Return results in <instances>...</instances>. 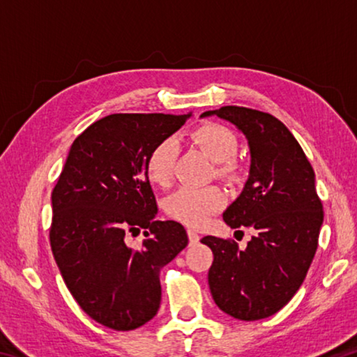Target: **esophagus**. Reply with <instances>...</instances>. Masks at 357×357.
Listing matches in <instances>:
<instances>
[{
	"label": "esophagus",
	"mask_w": 357,
	"mask_h": 357,
	"mask_svg": "<svg viewBox=\"0 0 357 357\" xmlns=\"http://www.w3.org/2000/svg\"><path fill=\"white\" fill-rule=\"evenodd\" d=\"M187 234H189V241H190V244H197L198 241H200V234H198L195 229H192V228H189L187 229Z\"/></svg>",
	"instance_id": "34e87169"
}]
</instances>
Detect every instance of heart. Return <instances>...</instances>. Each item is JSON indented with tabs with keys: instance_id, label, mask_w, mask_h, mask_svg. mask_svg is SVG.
Returning a JSON list of instances; mask_svg holds the SVG:
<instances>
[{
	"instance_id": "obj_1",
	"label": "heart",
	"mask_w": 357,
	"mask_h": 357,
	"mask_svg": "<svg viewBox=\"0 0 357 357\" xmlns=\"http://www.w3.org/2000/svg\"><path fill=\"white\" fill-rule=\"evenodd\" d=\"M190 140L217 162V173L225 178H234L243 172V165L234 157L238 149V137L231 129L219 123L198 126L190 134ZM178 146L172 138L154 144L146 159L148 179L157 185H167L172 181L176 164ZM225 204V195L215 185L209 187H179L165 198L164 209L173 219L192 227H200L209 220Z\"/></svg>"
}]
</instances>
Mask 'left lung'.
I'll return each instance as SVG.
<instances>
[{
	"label": "left lung",
	"instance_id": "1",
	"mask_svg": "<svg viewBox=\"0 0 357 357\" xmlns=\"http://www.w3.org/2000/svg\"><path fill=\"white\" fill-rule=\"evenodd\" d=\"M214 114L236 126L249 143V179L223 220L231 228H250L253 236L244 250L229 239H202L214 253L209 289L220 310L255 321L279 312L304 282L318 247L323 204L315 172L282 121L234 105L202 118Z\"/></svg>",
	"mask_w": 357,
	"mask_h": 357
}]
</instances>
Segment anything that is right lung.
I'll use <instances>...</instances> for the list:
<instances>
[{
    "label": "right lung",
    "mask_w": 357,
    "mask_h": 357,
    "mask_svg": "<svg viewBox=\"0 0 357 357\" xmlns=\"http://www.w3.org/2000/svg\"><path fill=\"white\" fill-rule=\"evenodd\" d=\"M192 113H116L72 143L52 192L50 245L83 312L114 331L148 323L160 307V269L189 243L181 223L154 220L146 159ZM144 229L132 250L123 239Z\"/></svg>",
    "instance_id": "right-lung-1"
}]
</instances>
